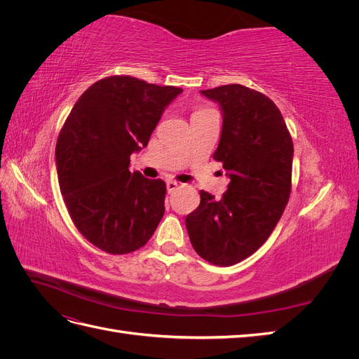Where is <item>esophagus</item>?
Wrapping results in <instances>:
<instances>
[{"mask_svg":"<svg viewBox=\"0 0 359 359\" xmlns=\"http://www.w3.org/2000/svg\"><path fill=\"white\" fill-rule=\"evenodd\" d=\"M166 187H168V193H173L180 187V184L177 181L169 180V181H166Z\"/></svg>","mask_w":359,"mask_h":359,"instance_id":"34e87169","label":"esophagus"}]
</instances>
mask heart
I'll use <instances>...</instances> for the list:
<instances>
[{
	"label": "heart",
	"mask_w": 359,
	"mask_h": 359,
	"mask_svg": "<svg viewBox=\"0 0 359 359\" xmlns=\"http://www.w3.org/2000/svg\"><path fill=\"white\" fill-rule=\"evenodd\" d=\"M206 111H211V109H208V107H203V106H201V107H198V109L194 111L193 114H201V112H206Z\"/></svg>",
	"instance_id": "b5f03b06"
}]
</instances>
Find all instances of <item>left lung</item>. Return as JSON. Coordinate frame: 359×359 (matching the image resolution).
<instances>
[{
    "mask_svg": "<svg viewBox=\"0 0 359 359\" xmlns=\"http://www.w3.org/2000/svg\"><path fill=\"white\" fill-rule=\"evenodd\" d=\"M223 111L222 137L212 158L231 178L222 199L201 190L186 219L196 253L217 266L252 256L273 233L292 190L293 142L276 103L240 83L202 91Z\"/></svg>",
    "mask_w": 359,
    "mask_h": 359,
    "instance_id": "8db88e82",
    "label": "left lung"
}]
</instances>
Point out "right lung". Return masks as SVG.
<instances>
[{"mask_svg": "<svg viewBox=\"0 0 359 359\" xmlns=\"http://www.w3.org/2000/svg\"><path fill=\"white\" fill-rule=\"evenodd\" d=\"M180 93L133 76H107L79 97L61 128L55 160L64 203L76 229L106 253L144 247L165 214V181L128 166Z\"/></svg>", "mask_w": 359, "mask_h": 359, "instance_id": "add662e5", "label": "right lung"}]
</instances>
